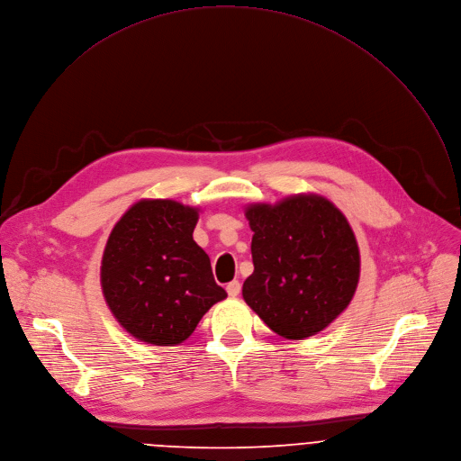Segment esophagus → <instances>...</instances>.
Returning <instances> with one entry per match:
<instances>
[{"label":"esophagus","mask_w":461,"mask_h":461,"mask_svg":"<svg viewBox=\"0 0 461 461\" xmlns=\"http://www.w3.org/2000/svg\"><path fill=\"white\" fill-rule=\"evenodd\" d=\"M241 293V284L240 282H230V284H227V294L230 296V298H236L238 294Z\"/></svg>","instance_id":"34e87169"}]
</instances>
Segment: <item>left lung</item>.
Instances as JSON below:
<instances>
[{"label":"left lung","instance_id":"8db88e82","mask_svg":"<svg viewBox=\"0 0 461 461\" xmlns=\"http://www.w3.org/2000/svg\"><path fill=\"white\" fill-rule=\"evenodd\" d=\"M254 272L245 303L285 339L327 329L352 302L359 282V247L345 214L325 196L302 193L245 207Z\"/></svg>","mask_w":461,"mask_h":461}]
</instances>
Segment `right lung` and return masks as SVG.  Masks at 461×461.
Wrapping results in <instances>:
<instances>
[{
	"label": "right lung",
	"mask_w": 461,
	"mask_h": 461,
	"mask_svg": "<svg viewBox=\"0 0 461 461\" xmlns=\"http://www.w3.org/2000/svg\"><path fill=\"white\" fill-rule=\"evenodd\" d=\"M200 207L145 198L131 205L109 234L100 282L116 321L138 341L174 347L227 293L194 241Z\"/></svg>",
	"instance_id": "add662e5"
}]
</instances>
